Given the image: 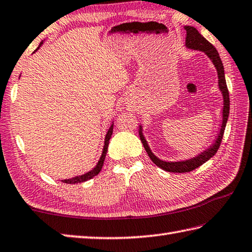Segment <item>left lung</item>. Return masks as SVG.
Listing matches in <instances>:
<instances>
[{"mask_svg": "<svg viewBox=\"0 0 252 252\" xmlns=\"http://www.w3.org/2000/svg\"><path fill=\"white\" fill-rule=\"evenodd\" d=\"M184 29L186 31L185 46L189 49L204 52L209 57L210 61H212L215 68H216L217 75H218V87H219V90L221 91L222 98H223V107H222V112H221L222 121H221L220 129H219L217 138L214 140V144L210 145L208 149L203 151L202 153L196 155L195 158H191L189 159H185V161H178V162L162 161V159H159L158 157H155V155L152 153V151H151L143 133H142V126H140V130H139L140 139H141L142 144H143V146H144L146 153L149 154L150 158L152 159V162L155 164V165L161 167L164 171L172 172V173H186V172L193 171V170H195V168H197L200 165H203L205 162H207L209 158H212L214 155L217 153L219 146H220V143H221L223 132H225L228 117H229V108H230L229 93H228L227 85H226L225 70H223L221 59H220V57H219L217 49L215 48L207 39L203 37V36L199 34V32L196 30L195 27L185 26Z\"/></svg>", "mask_w": 252, "mask_h": 252, "instance_id": "1", "label": "left lung"}]
</instances>
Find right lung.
<instances>
[{"label":"right lung","mask_w":252,"mask_h":252,"mask_svg":"<svg viewBox=\"0 0 252 252\" xmlns=\"http://www.w3.org/2000/svg\"><path fill=\"white\" fill-rule=\"evenodd\" d=\"M43 42L39 44V46L37 47V49L42 46ZM36 49V50H37ZM35 50V52H36ZM112 132H113V123L110 126V127L108 129V132L106 134V138H104V145H103V150H102V154L101 157H100V159L97 163V165H95L93 170L89 171L88 173L86 174H82V175H79V176H75L72 178H68V180H63L62 182L63 183H66V184H77V183H82V182H86L88 180H91V178L94 177L95 175H98V174L100 173V171H101L102 168V165H103V162H104V158H106V155H107V151H108V145H109V140H110L111 135H112Z\"/></svg>","instance_id":"1"}]
</instances>
